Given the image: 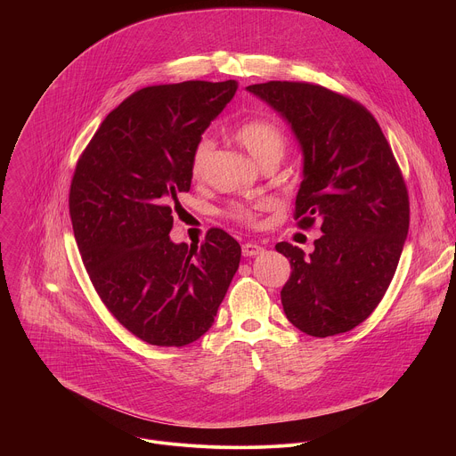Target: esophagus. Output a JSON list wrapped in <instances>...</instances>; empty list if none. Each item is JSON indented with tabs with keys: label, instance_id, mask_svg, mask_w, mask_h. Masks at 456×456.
I'll return each mask as SVG.
<instances>
[{
	"label": "esophagus",
	"instance_id": "esophagus-1",
	"mask_svg": "<svg viewBox=\"0 0 456 456\" xmlns=\"http://www.w3.org/2000/svg\"><path fill=\"white\" fill-rule=\"evenodd\" d=\"M241 252H243V256H256V254L264 252V247L257 243H252V241H247L241 245Z\"/></svg>",
	"mask_w": 456,
	"mask_h": 456
}]
</instances>
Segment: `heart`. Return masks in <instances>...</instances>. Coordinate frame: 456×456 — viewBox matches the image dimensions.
Listing matches in <instances>:
<instances>
[{
    "instance_id": "1",
    "label": "heart",
    "mask_w": 456,
    "mask_h": 456,
    "mask_svg": "<svg viewBox=\"0 0 456 456\" xmlns=\"http://www.w3.org/2000/svg\"><path fill=\"white\" fill-rule=\"evenodd\" d=\"M232 135L240 144H243L248 150V153L256 160H259V164H264L269 159L281 160L287 150V135L283 129L273 120H267L262 117H252L238 122L232 127ZM209 153H211L209 139L204 137L194 144L191 151V160H189V171L192 178H200L204 175L209 160ZM227 215L232 220L252 225L257 220V206L232 204Z\"/></svg>"
}]
</instances>
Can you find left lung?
<instances>
[{"label": "left lung", "mask_w": 456, "mask_h": 456, "mask_svg": "<svg viewBox=\"0 0 456 456\" xmlns=\"http://www.w3.org/2000/svg\"><path fill=\"white\" fill-rule=\"evenodd\" d=\"M280 111L303 148L296 197L297 227L321 222L322 236L305 257L276 245L290 262L281 289L287 319L301 332H350L377 308L399 265L410 227L403 171L375 117L352 97L301 81L247 86Z\"/></svg>", "instance_id": "8db88e82"}]
</instances>
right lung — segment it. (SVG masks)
<instances>
[{"mask_svg":"<svg viewBox=\"0 0 456 456\" xmlns=\"http://www.w3.org/2000/svg\"><path fill=\"white\" fill-rule=\"evenodd\" d=\"M236 88L185 81L132 94L72 176L70 218L90 281L122 327L155 346L202 338L240 265V243L222 229L200 247L169 240L176 194L191 189V151Z\"/></svg>","mask_w":456,"mask_h":456,"instance_id":"right-lung-1","label":"right lung"}]
</instances>
